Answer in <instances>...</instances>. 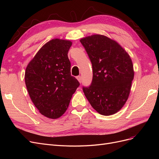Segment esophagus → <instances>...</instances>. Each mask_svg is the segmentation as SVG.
<instances>
[{
  "label": "esophagus",
  "mask_w": 159,
  "mask_h": 159,
  "mask_svg": "<svg viewBox=\"0 0 159 159\" xmlns=\"http://www.w3.org/2000/svg\"><path fill=\"white\" fill-rule=\"evenodd\" d=\"M77 79H78V80L80 81V82L81 83V81H82V78H81V76H80V75H78V76H77V78H76Z\"/></svg>",
  "instance_id": "obj_1"
}]
</instances>
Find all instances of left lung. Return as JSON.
<instances>
[{
  "label": "left lung",
  "mask_w": 159,
  "mask_h": 159,
  "mask_svg": "<svg viewBox=\"0 0 159 159\" xmlns=\"http://www.w3.org/2000/svg\"><path fill=\"white\" fill-rule=\"evenodd\" d=\"M92 64L93 79L83 86L92 107L103 115H113L127 102L134 78L131 57L117 42L95 34L80 40Z\"/></svg>",
  "instance_id": "1"
}]
</instances>
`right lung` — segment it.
I'll list each match as a JSON object with an SVG mask.
<instances>
[{"instance_id": "obj_1", "label": "right lung", "mask_w": 159, "mask_h": 159, "mask_svg": "<svg viewBox=\"0 0 159 159\" xmlns=\"http://www.w3.org/2000/svg\"><path fill=\"white\" fill-rule=\"evenodd\" d=\"M69 40L53 39L43 46L26 67L25 83L31 100L40 113L50 119L68 109L80 82L71 75Z\"/></svg>"}]
</instances>
